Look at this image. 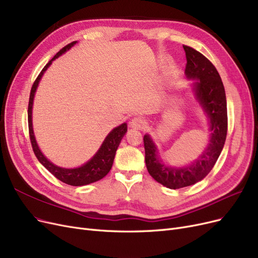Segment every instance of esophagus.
<instances>
[{
  "mask_svg": "<svg viewBox=\"0 0 258 258\" xmlns=\"http://www.w3.org/2000/svg\"><path fill=\"white\" fill-rule=\"evenodd\" d=\"M131 126L133 128H136V130H144L147 126V121L141 117H136L132 120Z\"/></svg>",
  "mask_w": 258,
  "mask_h": 258,
  "instance_id": "1",
  "label": "esophagus"
}]
</instances>
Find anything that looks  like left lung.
<instances>
[{"label":"left lung","instance_id":"obj_1","mask_svg":"<svg viewBox=\"0 0 258 258\" xmlns=\"http://www.w3.org/2000/svg\"><path fill=\"white\" fill-rule=\"evenodd\" d=\"M187 64L185 74L195 79L197 99L211 120V140L203 154L194 164L179 169L160 164L154 142L145 135L146 165L150 175L170 189L194 185L203 179L213 169L220 155L227 133V108L224 86L216 67L194 47L183 45Z\"/></svg>","mask_w":258,"mask_h":258}]
</instances>
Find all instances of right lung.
<instances>
[{
	"label": "right lung",
	"instance_id": "add662e5",
	"mask_svg": "<svg viewBox=\"0 0 258 258\" xmlns=\"http://www.w3.org/2000/svg\"><path fill=\"white\" fill-rule=\"evenodd\" d=\"M76 43V41H73L69 44H67L63 46L62 49L57 53L53 58L47 62L42 71L39 73V75L37 76V79L35 80L32 89H31V94H30V100H28V108H27V120H28V133H30V139H31V144L34 153L38 160L40 161L41 165L45 167L50 172L59 180H61L62 183L68 184L71 186H83V185H88L91 183L97 182V180L103 178L105 175H106L112 166L113 163V158L114 155H116V151L120 145V141L123 138V136L125 135V133L127 131V125L126 123L121 124L120 126L113 128L108 136L105 138L103 145L101 146L100 150L97 152L95 154L87 164H85L84 166L80 168H75V169H64L57 167L53 165L51 161L47 160L43 154L40 152L39 148L37 146V142L35 140L34 136V132H33V126H32V107H33V100H34V95L35 91L37 89L38 83H39L41 76L43 72L47 69L52 61L57 58L59 55L64 53L67 50H69L70 47Z\"/></svg>",
	"mask_w": 258,
	"mask_h": 258
}]
</instances>
